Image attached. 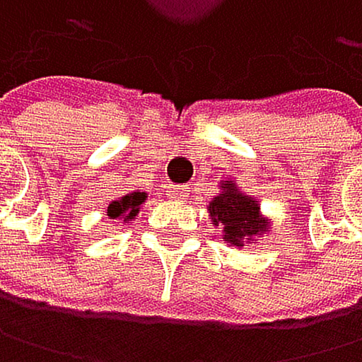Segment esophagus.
I'll return each mask as SVG.
<instances>
[{"mask_svg":"<svg viewBox=\"0 0 362 362\" xmlns=\"http://www.w3.org/2000/svg\"><path fill=\"white\" fill-rule=\"evenodd\" d=\"M166 198L185 202L189 198V187H185V185H169V189H166Z\"/></svg>","mask_w":362,"mask_h":362,"instance_id":"1","label":"esophagus"}]
</instances>
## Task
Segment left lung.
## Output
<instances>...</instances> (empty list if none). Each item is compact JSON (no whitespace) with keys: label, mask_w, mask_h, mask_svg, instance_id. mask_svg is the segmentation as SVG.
<instances>
[{"label":"left lung","mask_w":362,"mask_h":362,"mask_svg":"<svg viewBox=\"0 0 362 362\" xmlns=\"http://www.w3.org/2000/svg\"><path fill=\"white\" fill-rule=\"evenodd\" d=\"M218 187L220 193L209 200L206 214L211 225L222 229V238L229 247L245 249L272 231V222L262 216L258 200L247 196L233 177L220 180Z\"/></svg>","instance_id":"left-lung-1"}]
</instances>
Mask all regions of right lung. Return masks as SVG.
Listing matches in <instances>:
<instances>
[{"mask_svg":"<svg viewBox=\"0 0 362 362\" xmlns=\"http://www.w3.org/2000/svg\"><path fill=\"white\" fill-rule=\"evenodd\" d=\"M148 193L142 191V189H135L131 193H124L122 198L113 200L111 204H108L104 209V214L108 216V220H122V222H129L133 220L137 214H140L142 204L146 202Z\"/></svg>","mask_w":362,"mask_h":362,"instance_id":"1","label":"right lung"}]
</instances>
